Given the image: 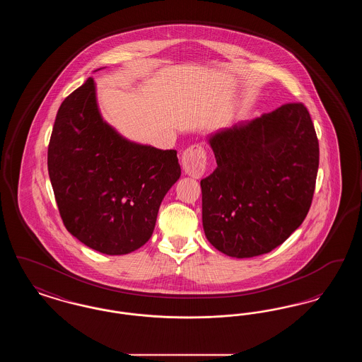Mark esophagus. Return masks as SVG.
I'll return each mask as SVG.
<instances>
[{
    "label": "esophagus",
    "instance_id": "1",
    "mask_svg": "<svg viewBox=\"0 0 362 362\" xmlns=\"http://www.w3.org/2000/svg\"><path fill=\"white\" fill-rule=\"evenodd\" d=\"M206 163V151L199 144L191 145L182 155L183 171L192 177H201L205 173Z\"/></svg>",
    "mask_w": 362,
    "mask_h": 362
}]
</instances>
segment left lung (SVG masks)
Returning <instances> with one entry per match:
<instances>
[{
	"label": "left lung",
	"mask_w": 362,
	"mask_h": 362,
	"mask_svg": "<svg viewBox=\"0 0 362 362\" xmlns=\"http://www.w3.org/2000/svg\"><path fill=\"white\" fill-rule=\"evenodd\" d=\"M217 168L201 180L207 240L228 257L273 251L310 211L319 141L303 103L282 104L210 138Z\"/></svg>",
	"instance_id": "1"
}]
</instances>
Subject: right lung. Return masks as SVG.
<instances>
[{"instance_id": "1", "label": "right lung", "mask_w": 362, "mask_h": 362, "mask_svg": "<svg viewBox=\"0 0 362 362\" xmlns=\"http://www.w3.org/2000/svg\"><path fill=\"white\" fill-rule=\"evenodd\" d=\"M47 167L65 228L107 255L151 239L160 204L180 176L176 151L129 142L103 122L92 77L59 105Z\"/></svg>"}]
</instances>
